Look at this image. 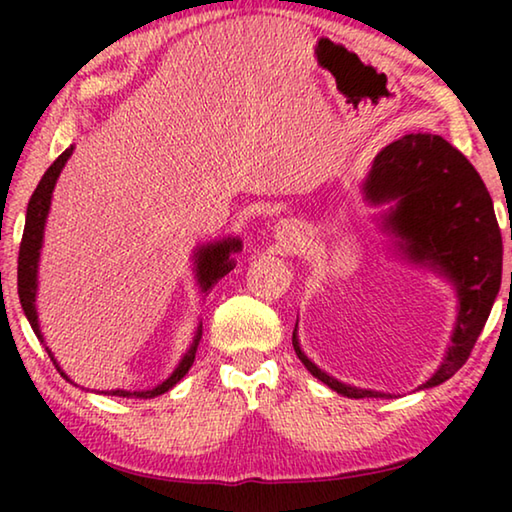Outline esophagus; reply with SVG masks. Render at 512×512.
I'll return each mask as SVG.
<instances>
[{
    "label": "esophagus",
    "mask_w": 512,
    "mask_h": 512,
    "mask_svg": "<svg viewBox=\"0 0 512 512\" xmlns=\"http://www.w3.org/2000/svg\"><path fill=\"white\" fill-rule=\"evenodd\" d=\"M298 239H300L298 230L293 228L291 223H280V225H277V228H275V241H277V246L284 248V250H291L293 246L298 244Z\"/></svg>",
    "instance_id": "obj_1"
}]
</instances>
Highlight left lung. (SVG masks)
I'll return each instance as SVG.
<instances>
[{"instance_id":"8db88e82","label":"left lung","mask_w":512,"mask_h":512,"mask_svg":"<svg viewBox=\"0 0 512 512\" xmlns=\"http://www.w3.org/2000/svg\"><path fill=\"white\" fill-rule=\"evenodd\" d=\"M363 194L372 205L393 201L384 214V230L400 239L397 244L411 262L429 264L454 282L458 316L452 345L420 388L443 384L470 357L501 287L504 246L492 198L470 160L429 133L404 135L379 151ZM293 350L311 375L336 393L354 400L391 397L329 377L300 350L296 332Z\"/></svg>"}]
</instances>
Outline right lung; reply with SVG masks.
<instances>
[{
	"label": "right lung",
	"mask_w": 512,
	"mask_h": 512,
	"mask_svg": "<svg viewBox=\"0 0 512 512\" xmlns=\"http://www.w3.org/2000/svg\"><path fill=\"white\" fill-rule=\"evenodd\" d=\"M72 151H74V146H69V149H65L58 155L56 162L51 164V167L45 171V176H42V180L36 187V192H33L29 207H27V223H24L20 257H17V293H20L24 314H27L33 332H36L40 341H42V332H40L38 311H36L38 259H40V248H42V237H45V223H47V214H49V205H51V192H54L56 180L60 176V171H63L65 162L69 160V155H72ZM239 250H241V241L232 239V237L196 248V253H194L196 277H198V284H201L203 293L210 291L225 273L232 271V266H235V259H232V255L239 253ZM201 336H203V325H198L196 336H194L192 345H189V350L183 354V359H180L176 370H173L171 375L162 381V384H158L155 388H149V391H124V388H117V391H106V395L140 397V400H151V397H158L162 393L171 391V388L187 375L189 368H192ZM45 350L51 357V361H54V366L58 368L60 375H63L67 381H72L63 370H60V366L54 359V354H51L47 345H45Z\"/></svg>",
	"instance_id": "right-lung-1"
}]
</instances>
